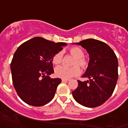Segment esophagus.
I'll return each mask as SVG.
<instances>
[{
  "label": "esophagus",
  "instance_id": "esophagus-1",
  "mask_svg": "<svg viewBox=\"0 0 128 128\" xmlns=\"http://www.w3.org/2000/svg\"><path fill=\"white\" fill-rule=\"evenodd\" d=\"M69 80V79H66V78H62V82H68Z\"/></svg>",
  "mask_w": 128,
  "mask_h": 128
}]
</instances>
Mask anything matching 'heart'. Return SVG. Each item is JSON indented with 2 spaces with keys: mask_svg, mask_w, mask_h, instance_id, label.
<instances>
[{
  "mask_svg": "<svg viewBox=\"0 0 128 128\" xmlns=\"http://www.w3.org/2000/svg\"><path fill=\"white\" fill-rule=\"evenodd\" d=\"M69 52L72 56L75 57L73 65H76L71 68L60 66L55 69V75L58 77L62 78H69L75 77L80 73L79 66L82 69H87L90 64V60L88 58L84 56V51L82 49L78 47H72L69 50ZM62 61V54L58 52L52 57V62L55 65H59Z\"/></svg>",
  "mask_w": 128,
  "mask_h": 128,
  "instance_id": "heart-1",
  "label": "heart"
}]
</instances>
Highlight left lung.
Masks as SVG:
<instances>
[{
  "label": "left lung",
  "mask_w": 128,
  "mask_h": 128,
  "mask_svg": "<svg viewBox=\"0 0 128 128\" xmlns=\"http://www.w3.org/2000/svg\"><path fill=\"white\" fill-rule=\"evenodd\" d=\"M86 49L90 56V64L82 77L89 80L78 81L72 92L77 103L94 108L104 104L113 94L118 78V62L115 53L105 42L87 39L76 42Z\"/></svg>",
  "instance_id": "left-lung-1"
}]
</instances>
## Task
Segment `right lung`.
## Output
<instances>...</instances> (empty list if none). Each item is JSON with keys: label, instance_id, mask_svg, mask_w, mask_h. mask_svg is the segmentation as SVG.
Masks as SVG:
<instances>
[{"label": "right lung", "instance_id": "1", "mask_svg": "<svg viewBox=\"0 0 128 128\" xmlns=\"http://www.w3.org/2000/svg\"><path fill=\"white\" fill-rule=\"evenodd\" d=\"M66 45L35 37L18 48L10 68L14 88L24 102L41 106L52 100L61 82L60 78L49 76L54 72L52 57Z\"/></svg>", "mask_w": 128, "mask_h": 128}]
</instances>
